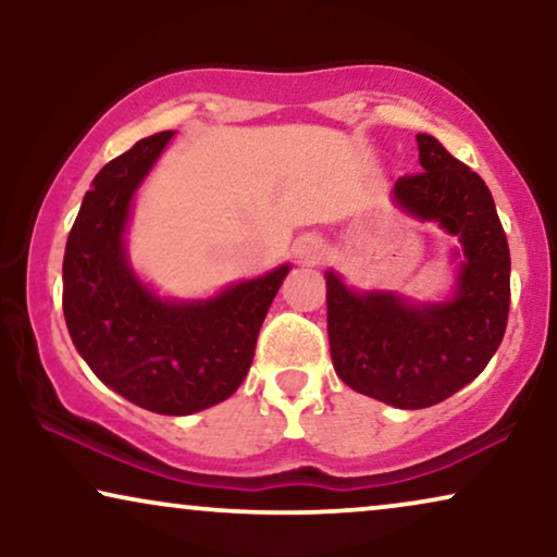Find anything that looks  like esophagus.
<instances>
[{
	"instance_id": "esophagus-1",
	"label": "esophagus",
	"mask_w": 557,
	"mask_h": 557,
	"mask_svg": "<svg viewBox=\"0 0 557 557\" xmlns=\"http://www.w3.org/2000/svg\"><path fill=\"white\" fill-rule=\"evenodd\" d=\"M294 253L301 263L317 265L324 258V243H322V238H319V235H304V238L296 240Z\"/></svg>"
}]
</instances>
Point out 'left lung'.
I'll list each match as a JSON object with an SVG mask.
<instances>
[{"mask_svg":"<svg viewBox=\"0 0 557 557\" xmlns=\"http://www.w3.org/2000/svg\"><path fill=\"white\" fill-rule=\"evenodd\" d=\"M413 177H400L393 202L421 223L454 235L456 278L441 301L395 292H357L326 271V332L334 372L352 391L387 406H436L469 385L497 352L509 314V246L490 187L418 134Z\"/></svg>","mask_w":557,"mask_h":557,"instance_id":"left-lung-1","label":"left lung"}]
</instances>
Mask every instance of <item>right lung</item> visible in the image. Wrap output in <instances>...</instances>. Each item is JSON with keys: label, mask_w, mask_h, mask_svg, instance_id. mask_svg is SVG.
<instances>
[{"label": "right lung", "mask_w": 557, "mask_h": 557, "mask_svg": "<svg viewBox=\"0 0 557 557\" xmlns=\"http://www.w3.org/2000/svg\"><path fill=\"white\" fill-rule=\"evenodd\" d=\"M174 132L136 141L96 174L67 235L63 314L96 377L134 406L189 416L238 391L256 339L292 265L208 299H166L136 276L126 231L136 189Z\"/></svg>", "instance_id": "1"}]
</instances>
